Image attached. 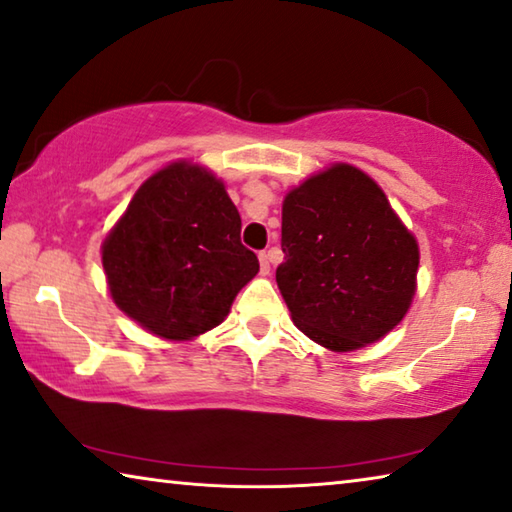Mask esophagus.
<instances>
[{
  "mask_svg": "<svg viewBox=\"0 0 512 512\" xmlns=\"http://www.w3.org/2000/svg\"><path fill=\"white\" fill-rule=\"evenodd\" d=\"M259 266H262V275L271 271V255L268 253H259Z\"/></svg>",
  "mask_w": 512,
  "mask_h": 512,
  "instance_id": "esophagus-1",
  "label": "esophagus"
}]
</instances>
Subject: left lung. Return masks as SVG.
I'll use <instances>...</instances> for the list:
<instances>
[{"mask_svg": "<svg viewBox=\"0 0 512 512\" xmlns=\"http://www.w3.org/2000/svg\"><path fill=\"white\" fill-rule=\"evenodd\" d=\"M282 253L275 280L291 320L332 352L384 339L418 289V239L384 189L348 162L289 189Z\"/></svg>", "mask_w": 512, "mask_h": 512, "instance_id": "left-lung-1", "label": "left lung"}]
</instances>
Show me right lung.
<instances>
[{"instance_id": "add662e5", "label": "right lung", "mask_w": 512, "mask_h": 512, "mask_svg": "<svg viewBox=\"0 0 512 512\" xmlns=\"http://www.w3.org/2000/svg\"><path fill=\"white\" fill-rule=\"evenodd\" d=\"M221 178L178 160L144 180L101 244L110 298L160 339L192 341L221 325L259 271Z\"/></svg>"}]
</instances>
